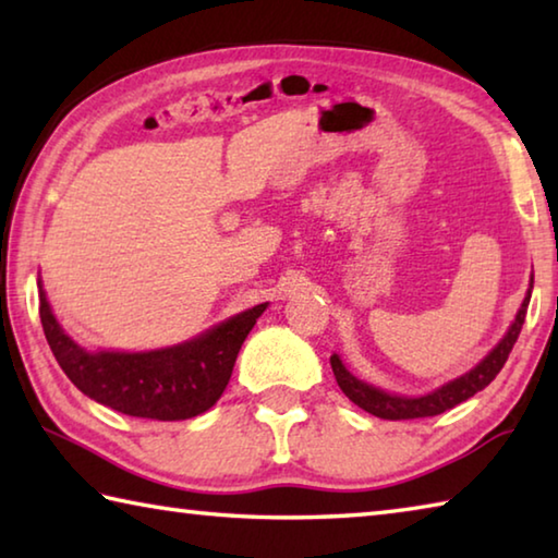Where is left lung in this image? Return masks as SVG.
<instances>
[{"mask_svg": "<svg viewBox=\"0 0 558 558\" xmlns=\"http://www.w3.org/2000/svg\"><path fill=\"white\" fill-rule=\"evenodd\" d=\"M529 298H532V286H529L522 307H519L514 323L507 329L502 342H499L493 352H489L483 362L475 366V369H470L468 374L458 376V379L448 381L446 386H440V389H436V391H430L426 396H396V393H389L384 389H376V386L359 381L354 374H349L347 366L342 364V359L332 354L329 356V364H332V372H335L339 389H342L347 399L356 403L359 409H364L366 413H372V415H376V418H384V421L426 418V415H438L442 411H448V409H452V405L468 401L470 396H475L477 391H483L485 386L499 374V369H502L509 352H512V347L517 342L519 332H522Z\"/></svg>", "mask_w": 558, "mask_h": 558, "instance_id": "obj_1", "label": "left lung"}]
</instances>
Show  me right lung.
<instances>
[{
  "mask_svg": "<svg viewBox=\"0 0 558 558\" xmlns=\"http://www.w3.org/2000/svg\"><path fill=\"white\" fill-rule=\"evenodd\" d=\"M266 307L263 302L196 339L155 352H86L56 323L39 282L44 335L65 376L93 401L155 421L194 418L221 399L243 339Z\"/></svg>",
  "mask_w": 558,
  "mask_h": 558,
  "instance_id": "obj_1",
  "label": "right lung"
}]
</instances>
